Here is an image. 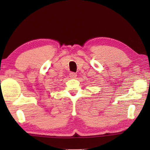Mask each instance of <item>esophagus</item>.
Returning <instances> with one entry per match:
<instances>
[{
    "label": "esophagus",
    "mask_w": 150,
    "mask_h": 150,
    "mask_svg": "<svg viewBox=\"0 0 150 150\" xmlns=\"http://www.w3.org/2000/svg\"><path fill=\"white\" fill-rule=\"evenodd\" d=\"M76 76H77V74L74 72H71L69 74V77L71 78V79H75Z\"/></svg>",
    "instance_id": "34e87169"
}]
</instances>
